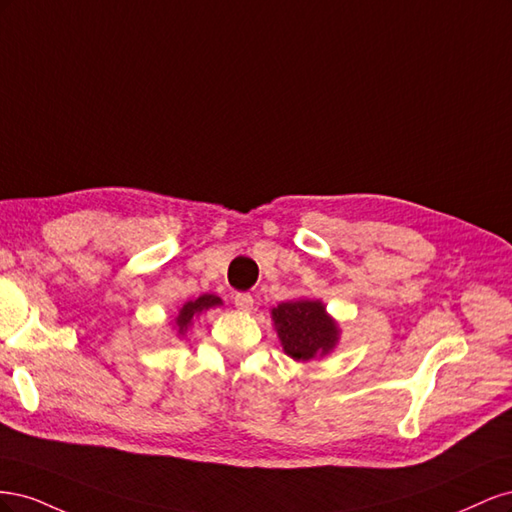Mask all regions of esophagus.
Masks as SVG:
<instances>
[{
  "instance_id": "1",
  "label": "esophagus",
  "mask_w": 512,
  "mask_h": 512,
  "mask_svg": "<svg viewBox=\"0 0 512 512\" xmlns=\"http://www.w3.org/2000/svg\"><path fill=\"white\" fill-rule=\"evenodd\" d=\"M235 307L239 309V312H252L254 307V299L250 292H237L235 294Z\"/></svg>"
}]
</instances>
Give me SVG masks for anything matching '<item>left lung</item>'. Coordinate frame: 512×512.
I'll return each mask as SVG.
<instances>
[{"mask_svg":"<svg viewBox=\"0 0 512 512\" xmlns=\"http://www.w3.org/2000/svg\"><path fill=\"white\" fill-rule=\"evenodd\" d=\"M277 337L294 361H312L327 356L339 342L337 322L327 314L322 301H286L271 309Z\"/></svg>","mask_w":512,"mask_h":512,"instance_id":"1","label":"left lung"}]
</instances>
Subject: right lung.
<instances>
[{"label": "right lung", "instance_id": "1", "mask_svg": "<svg viewBox=\"0 0 512 512\" xmlns=\"http://www.w3.org/2000/svg\"><path fill=\"white\" fill-rule=\"evenodd\" d=\"M215 305H222V299L215 297V294H200L198 299L185 303V305L179 309V314H177V318H175L177 333H179V335H185V331L190 329L192 320H194L198 314H203L205 309L215 307Z\"/></svg>", "mask_w": 512, "mask_h": 512}]
</instances>
